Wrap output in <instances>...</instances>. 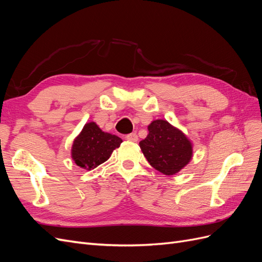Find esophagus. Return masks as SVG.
<instances>
[{"instance_id":"esophagus-1","label":"esophagus","mask_w":262,"mask_h":262,"mask_svg":"<svg viewBox=\"0 0 262 262\" xmlns=\"http://www.w3.org/2000/svg\"><path fill=\"white\" fill-rule=\"evenodd\" d=\"M125 139L129 140V141H132V142H138V140H139L137 133H130V134H128V136L125 137Z\"/></svg>"}]
</instances>
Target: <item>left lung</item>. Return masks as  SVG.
<instances>
[{
	"label": "left lung",
	"instance_id": "8db88e82",
	"mask_svg": "<svg viewBox=\"0 0 262 262\" xmlns=\"http://www.w3.org/2000/svg\"><path fill=\"white\" fill-rule=\"evenodd\" d=\"M147 129V137L140 142L147 162L164 175H175L191 160V142L166 120H154Z\"/></svg>",
	"mask_w": 262,
	"mask_h": 262
}]
</instances>
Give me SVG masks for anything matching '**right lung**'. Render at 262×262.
<instances>
[{
    "label": "right lung",
    "instance_id": "add662e5",
    "mask_svg": "<svg viewBox=\"0 0 262 262\" xmlns=\"http://www.w3.org/2000/svg\"><path fill=\"white\" fill-rule=\"evenodd\" d=\"M121 143L120 138L101 131L95 122L86 123L73 142L72 158L77 166L91 170L106 162Z\"/></svg>",
    "mask_w": 262,
    "mask_h": 262
}]
</instances>
